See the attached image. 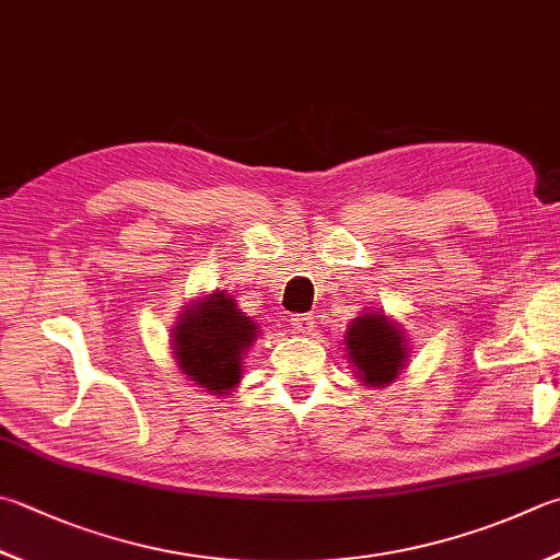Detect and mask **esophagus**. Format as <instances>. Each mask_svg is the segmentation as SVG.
Masks as SVG:
<instances>
[{"instance_id":"1","label":"esophagus","mask_w":560,"mask_h":560,"mask_svg":"<svg viewBox=\"0 0 560 560\" xmlns=\"http://www.w3.org/2000/svg\"><path fill=\"white\" fill-rule=\"evenodd\" d=\"M292 334H312L314 331V316L312 314H298L290 319Z\"/></svg>"}]
</instances>
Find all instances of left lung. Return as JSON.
<instances>
[{
    "label": "left lung",
    "instance_id": "1",
    "mask_svg": "<svg viewBox=\"0 0 560 560\" xmlns=\"http://www.w3.org/2000/svg\"><path fill=\"white\" fill-rule=\"evenodd\" d=\"M351 371L365 387H387L405 373L409 341L402 324L380 307H365L348 324L343 336Z\"/></svg>",
    "mask_w": 560,
    "mask_h": 560
}]
</instances>
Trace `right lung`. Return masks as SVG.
<instances>
[{"mask_svg": "<svg viewBox=\"0 0 560 560\" xmlns=\"http://www.w3.org/2000/svg\"><path fill=\"white\" fill-rule=\"evenodd\" d=\"M258 339V322L236 307L229 290H214L187 304L171 334L177 371L209 395L234 393L244 358Z\"/></svg>", "mask_w": 560, "mask_h": 560, "instance_id": "1", "label": "right lung"}]
</instances>
